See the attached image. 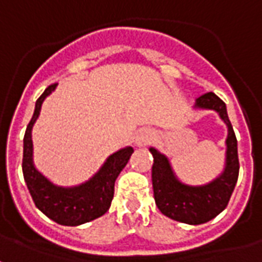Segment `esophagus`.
<instances>
[{
	"instance_id": "1",
	"label": "esophagus",
	"mask_w": 262,
	"mask_h": 262,
	"mask_svg": "<svg viewBox=\"0 0 262 262\" xmlns=\"http://www.w3.org/2000/svg\"><path fill=\"white\" fill-rule=\"evenodd\" d=\"M136 144L137 146H140V147H143V146H147V144H150L151 143V140L154 139V132L151 130V129H140V130L137 132L136 133Z\"/></svg>"
}]
</instances>
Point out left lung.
<instances>
[{"label": "left lung", "instance_id": "8db88e82", "mask_svg": "<svg viewBox=\"0 0 262 262\" xmlns=\"http://www.w3.org/2000/svg\"><path fill=\"white\" fill-rule=\"evenodd\" d=\"M195 108L216 111L227 126L225 170L216 180L201 187L182 184L174 174L168 159L150 147L154 159L151 181L156 205L167 217L188 225L206 223L225 210L236 187L240 168L237 139L227 116L226 103L216 94L208 92L196 98Z\"/></svg>", "mask_w": 262, "mask_h": 262}]
</instances>
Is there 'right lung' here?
Here are the masks:
<instances>
[{
	"instance_id": "right-lung-1",
	"label": "right lung",
	"mask_w": 262,
	"mask_h": 262,
	"mask_svg": "<svg viewBox=\"0 0 262 262\" xmlns=\"http://www.w3.org/2000/svg\"><path fill=\"white\" fill-rule=\"evenodd\" d=\"M57 84L49 85L40 97L37 98L35 112L29 125L26 126L24 136V159L22 171L26 187L36 208L48 216L49 219L63 226H78L97 219L108 212L114 198L115 181L125 168L130 159L133 148L125 147L109 156L90 181L71 188L57 187L43 177L33 165L32 160V127L40 114L45 98L54 91Z\"/></svg>"
}]
</instances>
